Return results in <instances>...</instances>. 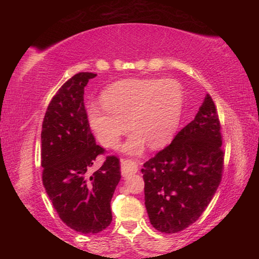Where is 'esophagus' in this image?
<instances>
[{"instance_id": "34e87169", "label": "esophagus", "mask_w": 259, "mask_h": 259, "mask_svg": "<svg viewBox=\"0 0 259 259\" xmlns=\"http://www.w3.org/2000/svg\"><path fill=\"white\" fill-rule=\"evenodd\" d=\"M138 171V163L133 160H122L121 161V172L123 177H129Z\"/></svg>"}]
</instances>
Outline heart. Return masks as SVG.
I'll use <instances>...</instances> for the list:
<instances>
[{"label": "heart", "mask_w": 259, "mask_h": 259, "mask_svg": "<svg viewBox=\"0 0 259 259\" xmlns=\"http://www.w3.org/2000/svg\"><path fill=\"white\" fill-rule=\"evenodd\" d=\"M100 102L88 107V119L99 142L105 147H116L130 125L134 130L123 151L139 154L147 142L159 148L172 139L185 95L181 83L172 78H125L109 84Z\"/></svg>", "instance_id": "heart-1"}]
</instances>
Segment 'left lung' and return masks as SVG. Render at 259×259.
<instances>
[{
	"instance_id": "1",
	"label": "left lung",
	"mask_w": 259,
	"mask_h": 259,
	"mask_svg": "<svg viewBox=\"0 0 259 259\" xmlns=\"http://www.w3.org/2000/svg\"><path fill=\"white\" fill-rule=\"evenodd\" d=\"M223 169L221 123L207 94L194 120L144 163L145 207L153 227L172 234L198 221L221 184Z\"/></svg>"
}]
</instances>
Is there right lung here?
<instances>
[{"label": "right lung", "instance_id": "right-lung-1", "mask_svg": "<svg viewBox=\"0 0 259 259\" xmlns=\"http://www.w3.org/2000/svg\"><path fill=\"white\" fill-rule=\"evenodd\" d=\"M97 74H75L61 85L47 108L41 133L42 182L61 221L83 234L111 224V200L121 179L120 160L109 155L88 175L104 148L91 134L83 102L84 87Z\"/></svg>", "mask_w": 259, "mask_h": 259}]
</instances>
